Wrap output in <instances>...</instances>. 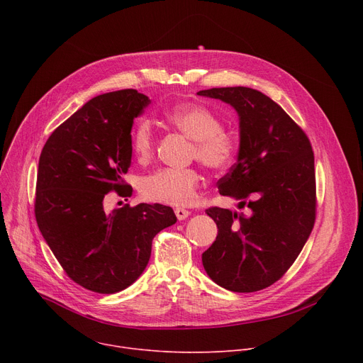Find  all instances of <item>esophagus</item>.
<instances>
[{
    "label": "esophagus",
    "instance_id": "1",
    "mask_svg": "<svg viewBox=\"0 0 363 363\" xmlns=\"http://www.w3.org/2000/svg\"><path fill=\"white\" fill-rule=\"evenodd\" d=\"M189 211L188 210H184V208H177L175 210V216H177V218L179 220V221H184V220H186L188 217H189Z\"/></svg>",
    "mask_w": 363,
    "mask_h": 363
}]
</instances>
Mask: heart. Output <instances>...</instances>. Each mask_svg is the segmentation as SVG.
Here are the masks:
<instances>
[{"label":"heart","mask_w":363,"mask_h":363,"mask_svg":"<svg viewBox=\"0 0 363 363\" xmlns=\"http://www.w3.org/2000/svg\"><path fill=\"white\" fill-rule=\"evenodd\" d=\"M168 123L194 140L191 157L211 171L225 169L234 160L235 140L223 129L220 118L202 105H182L167 113ZM132 152L138 161L150 160L155 136L147 119H140L130 136ZM201 177L196 169L165 168L140 181V194L150 202L185 206L195 201Z\"/></svg>","instance_id":"obj_1"}]
</instances>
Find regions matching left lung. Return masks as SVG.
I'll use <instances>...</instances> for the list:
<instances>
[{
    "mask_svg": "<svg viewBox=\"0 0 363 363\" xmlns=\"http://www.w3.org/2000/svg\"><path fill=\"white\" fill-rule=\"evenodd\" d=\"M196 94L218 99L238 115V157L218 181L238 210H206L217 224L202 266L213 281L237 293L276 283L294 263L315 225V157L306 133L264 93L214 87Z\"/></svg>",
    "mask_w": 363,
    "mask_h": 363,
    "instance_id": "left-lung-1",
    "label": "left lung"
}]
</instances>
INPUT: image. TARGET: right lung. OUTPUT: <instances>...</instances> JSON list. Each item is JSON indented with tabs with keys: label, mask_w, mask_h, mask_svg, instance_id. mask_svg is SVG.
<instances>
[{
	"label": "right lung",
	"mask_w": 363,
	"mask_h": 363,
	"mask_svg": "<svg viewBox=\"0 0 363 363\" xmlns=\"http://www.w3.org/2000/svg\"><path fill=\"white\" fill-rule=\"evenodd\" d=\"M135 89L99 94L47 139L38 161L35 220L67 276L82 287L113 294L147 266L152 240L177 223L171 206L125 205L105 211L106 194L129 196L133 119L149 105Z\"/></svg>",
	"instance_id": "right-lung-1"
}]
</instances>
